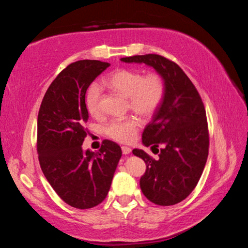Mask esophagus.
<instances>
[{
    "mask_svg": "<svg viewBox=\"0 0 248 248\" xmlns=\"http://www.w3.org/2000/svg\"><path fill=\"white\" fill-rule=\"evenodd\" d=\"M121 150H123V153H124V154L131 153V149H130L129 146H123V148H121Z\"/></svg>",
    "mask_w": 248,
    "mask_h": 248,
    "instance_id": "obj_1",
    "label": "esophagus"
}]
</instances>
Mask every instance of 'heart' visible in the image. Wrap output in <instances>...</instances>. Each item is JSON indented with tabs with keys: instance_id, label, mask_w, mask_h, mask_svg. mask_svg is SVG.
<instances>
[{
	"instance_id": "obj_1",
	"label": "heart",
	"mask_w": 248,
	"mask_h": 248,
	"mask_svg": "<svg viewBox=\"0 0 248 248\" xmlns=\"http://www.w3.org/2000/svg\"><path fill=\"white\" fill-rule=\"evenodd\" d=\"M104 84L112 92L128 99V108L142 118H151L164 99L165 81L158 72L143 75L139 70L119 69L104 79ZM85 105L92 117H99L100 87L93 83L86 92ZM139 120L136 117L109 121L105 132L110 139L121 143H128L136 138L139 130Z\"/></svg>"
}]
</instances>
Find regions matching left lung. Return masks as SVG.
I'll return each instance as SVG.
<instances>
[{"label":"left lung","instance_id":"left-lung-1","mask_svg":"<svg viewBox=\"0 0 248 248\" xmlns=\"http://www.w3.org/2000/svg\"><path fill=\"white\" fill-rule=\"evenodd\" d=\"M121 61L151 65L164 78V99L142 134L143 144L156 150L158 158L139 149L132 153L146 165L140 178L143 195L157 205L176 204L195 189L208 158L209 129L202 99L190 78L170 59L150 53Z\"/></svg>","mask_w":248,"mask_h":248}]
</instances>
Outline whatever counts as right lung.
Instances as JSON below:
<instances>
[{
    "mask_svg": "<svg viewBox=\"0 0 248 248\" xmlns=\"http://www.w3.org/2000/svg\"><path fill=\"white\" fill-rule=\"evenodd\" d=\"M110 63L79 60L62 70L50 84L37 121V152L41 170L57 195L77 209H90L106 198L120 146L104 140L97 152L82 150L89 111L85 94Z\"/></svg>",
    "mask_w": 248,
    "mask_h": 248,
    "instance_id": "right-lung-1",
    "label": "right lung"
}]
</instances>
